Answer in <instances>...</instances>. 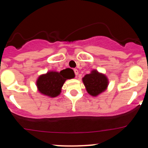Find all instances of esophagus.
Here are the masks:
<instances>
[{"mask_svg": "<svg viewBox=\"0 0 148 148\" xmlns=\"http://www.w3.org/2000/svg\"><path fill=\"white\" fill-rule=\"evenodd\" d=\"M74 74H75L76 76L79 74V71H78L77 69H74Z\"/></svg>", "mask_w": 148, "mask_h": 148, "instance_id": "34e87169", "label": "esophagus"}]
</instances>
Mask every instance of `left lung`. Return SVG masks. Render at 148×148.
I'll return each instance as SVG.
<instances>
[{"label": "left lung", "instance_id": "8db88e82", "mask_svg": "<svg viewBox=\"0 0 148 148\" xmlns=\"http://www.w3.org/2000/svg\"><path fill=\"white\" fill-rule=\"evenodd\" d=\"M83 81L88 92L92 96H97L104 91L108 86V79L103 74L97 71L86 74L83 78Z\"/></svg>", "mask_w": 148, "mask_h": 148}]
</instances>
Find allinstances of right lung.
Wrapping results in <instances>:
<instances>
[{
    "label": "right lung",
    "mask_w": 148,
    "mask_h": 148,
    "mask_svg": "<svg viewBox=\"0 0 148 148\" xmlns=\"http://www.w3.org/2000/svg\"><path fill=\"white\" fill-rule=\"evenodd\" d=\"M74 77L72 69L67 68L60 72H50L40 76L37 81L39 91L45 95L55 97L61 92V88L67 79Z\"/></svg>",
    "instance_id": "obj_1"
}]
</instances>
